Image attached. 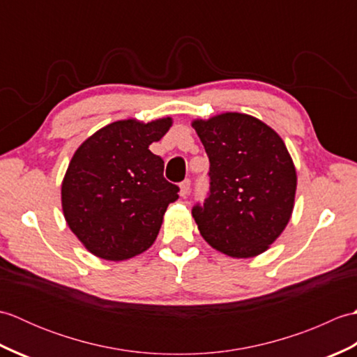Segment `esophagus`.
Listing matches in <instances>:
<instances>
[{"instance_id": "1", "label": "esophagus", "mask_w": 357, "mask_h": 357, "mask_svg": "<svg viewBox=\"0 0 357 357\" xmlns=\"http://www.w3.org/2000/svg\"><path fill=\"white\" fill-rule=\"evenodd\" d=\"M188 192H190V179H184L183 183L179 184V195L183 196V198H185Z\"/></svg>"}]
</instances>
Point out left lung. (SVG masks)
Here are the masks:
<instances>
[{"label": "left lung", "mask_w": 357, "mask_h": 357, "mask_svg": "<svg viewBox=\"0 0 357 357\" xmlns=\"http://www.w3.org/2000/svg\"><path fill=\"white\" fill-rule=\"evenodd\" d=\"M210 161V192L192 210L208 244L227 256L264 253L290 221L298 178L282 138L245 113L192 123Z\"/></svg>", "instance_id": "1"}]
</instances>
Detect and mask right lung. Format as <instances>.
I'll return each mask as SVG.
<instances>
[{
  "label": "right lung",
  "mask_w": 357,
  "mask_h": 357,
  "mask_svg": "<svg viewBox=\"0 0 357 357\" xmlns=\"http://www.w3.org/2000/svg\"><path fill=\"white\" fill-rule=\"evenodd\" d=\"M172 118L116 121L75 151L61 185L67 225L90 253L126 261L153 244L179 187L164 178V161L149 150Z\"/></svg>",
  "instance_id": "right-lung-1"
}]
</instances>
